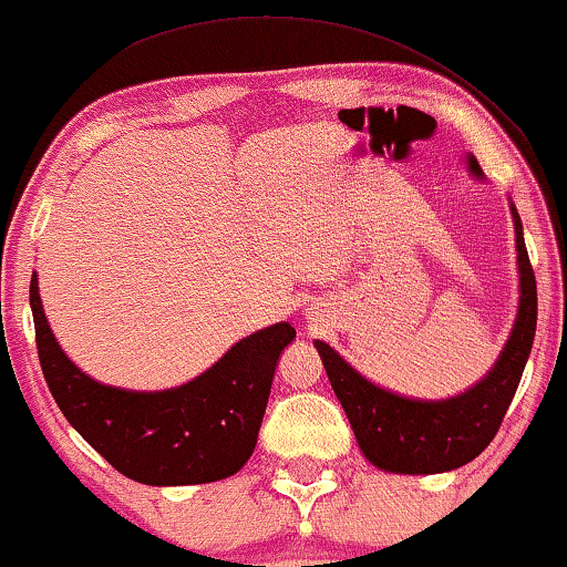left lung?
Masks as SVG:
<instances>
[{"mask_svg":"<svg viewBox=\"0 0 567 567\" xmlns=\"http://www.w3.org/2000/svg\"><path fill=\"white\" fill-rule=\"evenodd\" d=\"M519 265V308L496 364L465 393L424 401L367 380L326 341H313L333 393L347 411L357 444L374 467L401 475L450 473L473 462L493 442L519 388L537 331V282L524 246L522 218L512 203Z\"/></svg>","mask_w":567,"mask_h":567,"instance_id":"left-lung-1","label":"left lung"}]
</instances>
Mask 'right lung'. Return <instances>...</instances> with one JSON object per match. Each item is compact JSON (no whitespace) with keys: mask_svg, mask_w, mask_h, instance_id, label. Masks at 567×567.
<instances>
[{"mask_svg":"<svg viewBox=\"0 0 567 567\" xmlns=\"http://www.w3.org/2000/svg\"><path fill=\"white\" fill-rule=\"evenodd\" d=\"M38 357L71 426L131 481L197 485L236 475L257 446L275 367L292 344L287 321L236 341L210 370L166 390H125L90 378L48 326L38 275L30 280Z\"/></svg>","mask_w":567,"mask_h":567,"instance_id":"add662e5","label":"right lung"}]
</instances>
